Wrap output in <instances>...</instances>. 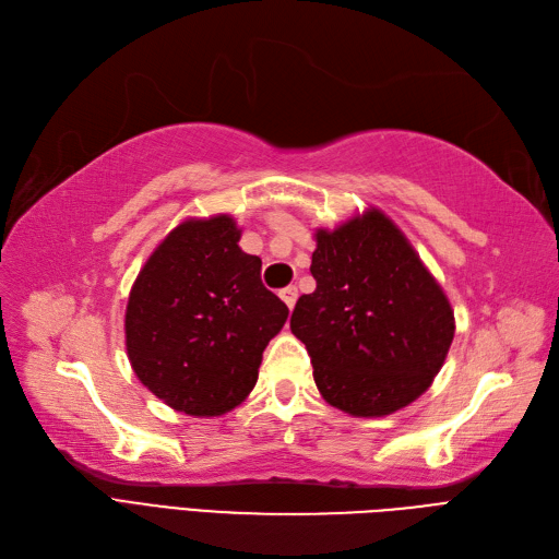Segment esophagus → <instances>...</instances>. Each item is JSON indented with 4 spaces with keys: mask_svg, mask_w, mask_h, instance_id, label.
<instances>
[{
    "mask_svg": "<svg viewBox=\"0 0 559 559\" xmlns=\"http://www.w3.org/2000/svg\"><path fill=\"white\" fill-rule=\"evenodd\" d=\"M278 297L287 304V309H293L295 301H297V287H295V285H287V287H283V290L278 293Z\"/></svg>",
    "mask_w": 559,
    "mask_h": 559,
    "instance_id": "34e87169",
    "label": "esophagus"
}]
</instances>
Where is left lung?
I'll use <instances>...</instances> for the list:
<instances>
[{"instance_id": "obj_1", "label": "left lung", "mask_w": 559, "mask_h": 559, "mask_svg": "<svg viewBox=\"0 0 559 559\" xmlns=\"http://www.w3.org/2000/svg\"><path fill=\"white\" fill-rule=\"evenodd\" d=\"M316 290L290 330L311 355L322 400L357 418L416 402L445 362L455 316L404 231L381 209L316 229Z\"/></svg>"}]
</instances>
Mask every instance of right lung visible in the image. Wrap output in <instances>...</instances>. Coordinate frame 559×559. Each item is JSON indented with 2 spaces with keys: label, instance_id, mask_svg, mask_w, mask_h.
I'll return each instance as SVG.
<instances>
[{
  "label": "right lung",
  "instance_id": "1",
  "mask_svg": "<svg viewBox=\"0 0 559 559\" xmlns=\"http://www.w3.org/2000/svg\"><path fill=\"white\" fill-rule=\"evenodd\" d=\"M239 239L227 213L183 221L153 250L128 299L124 346L136 378L188 416L237 408L290 313Z\"/></svg>",
  "mask_w": 559,
  "mask_h": 559
}]
</instances>
